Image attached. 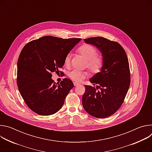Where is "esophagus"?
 I'll return each mask as SVG.
<instances>
[{
    "instance_id": "1",
    "label": "esophagus",
    "mask_w": 152,
    "mask_h": 152,
    "mask_svg": "<svg viewBox=\"0 0 152 152\" xmlns=\"http://www.w3.org/2000/svg\"><path fill=\"white\" fill-rule=\"evenodd\" d=\"M73 83H74V85H75V86H77V85H80L79 83H77V82H74Z\"/></svg>"
}]
</instances>
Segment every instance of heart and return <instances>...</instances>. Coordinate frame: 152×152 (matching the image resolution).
<instances>
[{
	"mask_svg": "<svg viewBox=\"0 0 152 152\" xmlns=\"http://www.w3.org/2000/svg\"><path fill=\"white\" fill-rule=\"evenodd\" d=\"M79 53L86 60V66L94 73L100 72L103 66V59L101 56L97 55V50L90 45H84L78 49ZM72 53H69L64 59V64L69 66L70 64ZM88 73L86 71H79L73 70L69 73V76L75 82H80L88 76Z\"/></svg>",
	"mask_w": 152,
	"mask_h": 152,
	"instance_id": "obj_1",
	"label": "heart"
}]
</instances>
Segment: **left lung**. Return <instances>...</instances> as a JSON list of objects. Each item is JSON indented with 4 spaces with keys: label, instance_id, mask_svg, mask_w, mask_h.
I'll list each match as a JSON object with an SVG mask.
<instances>
[{
    "label": "left lung",
    "instance_id": "left-lung-1",
    "mask_svg": "<svg viewBox=\"0 0 152 152\" xmlns=\"http://www.w3.org/2000/svg\"><path fill=\"white\" fill-rule=\"evenodd\" d=\"M86 44L96 47L102 53L103 66L90 81L95 87L85 85L82 105L86 112L99 118L114 114L124 100L128 91L131 75L126 53L118 42L102 37L84 39Z\"/></svg>",
    "mask_w": 152,
    "mask_h": 152
}]
</instances>
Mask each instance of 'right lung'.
<instances>
[{
    "label": "right lung",
    "instance_id": "1",
    "mask_svg": "<svg viewBox=\"0 0 152 152\" xmlns=\"http://www.w3.org/2000/svg\"><path fill=\"white\" fill-rule=\"evenodd\" d=\"M80 40L45 36L30 41L21 51L17 83L21 97L34 113L50 115L62 107L73 83L65 78L55 84L52 73L59 72L65 58Z\"/></svg>",
    "mask_w": 152,
    "mask_h": 152
}]
</instances>
